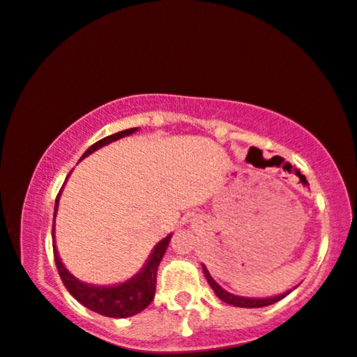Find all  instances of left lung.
I'll return each instance as SVG.
<instances>
[{
    "label": "left lung",
    "mask_w": 357,
    "mask_h": 357,
    "mask_svg": "<svg viewBox=\"0 0 357 357\" xmlns=\"http://www.w3.org/2000/svg\"><path fill=\"white\" fill-rule=\"evenodd\" d=\"M203 273H204L206 279H208L209 286L213 287L214 294H216L218 298L221 299V301L231 304V306H238V307H264V306H269V304H274V303L281 301L282 298H286V296L289 294L291 291H293V289H289V291H286V293H282V294L269 296V298H244V296H236L233 293H227L225 287H221L216 281H214L213 276H211V274H209L208 269H206L204 264H203Z\"/></svg>",
    "instance_id": "8db88e82"
}]
</instances>
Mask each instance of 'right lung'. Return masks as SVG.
I'll return each instance as SVG.
<instances>
[{"label":"right lung","instance_id":"add662e5","mask_svg":"<svg viewBox=\"0 0 357 357\" xmlns=\"http://www.w3.org/2000/svg\"><path fill=\"white\" fill-rule=\"evenodd\" d=\"M136 131L137 128H130V130H124V131L114 132V135L111 136L102 137V139L98 141V143H94L93 146H89V148L86 149L83 156H81V160H84L86 156H89V154L96 151V149L102 148V146L113 143V141L121 139L124 136H130ZM61 191H59L58 197H56L54 218H56V211H58V203H59V196H61ZM171 236H173V233L167 234L166 238H162L161 241L153 248L151 255H149L148 261H146L143 268H141L135 276L128 279V281L119 282V284H113V286H96V284H88V282L79 281V279L73 276V274L66 269V266L61 263V257H59L58 249H56L54 222H53L54 263H56V268H58L59 276H61L63 284L66 286V289L70 291L73 298L78 299L83 306L91 309V311L98 312V314L101 316L130 317V316L137 314V312H141L143 309H146L149 304H151L154 298V291H156L158 266H160L162 256H165L167 244L171 241Z\"/></svg>","mask_w":357,"mask_h":357}]
</instances>
